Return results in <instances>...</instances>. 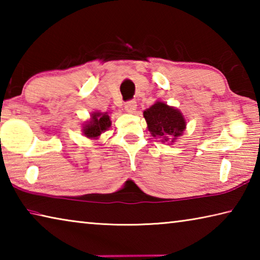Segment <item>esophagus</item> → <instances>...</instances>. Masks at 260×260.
I'll list each match as a JSON object with an SVG mask.
<instances>
[{
    "mask_svg": "<svg viewBox=\"0 0 260 260\" xmlns=\"http://www.w3.org/2000/svg\"><path fill=\"white\" fill-rule=\"evenodd\" d=\"M125 110L129 113L135 112V110H136V102H135V101H128V102H126Z\"/></svg>",
    "mask_w": 260,
    "mask_h": 260,
    "instance_id": "1",
    "label": "esophagus"
}]
</instances>
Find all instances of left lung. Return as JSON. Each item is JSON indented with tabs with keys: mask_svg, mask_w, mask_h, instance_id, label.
I'll return each instance as SVG.
<instances>
[{
	"mask_svg": "<svg viewBox=\"0 0 260 260\" xmlns=\"http://www.w3.org/2000/svg\"><path fill=\"white\" fill-rule=\"evenodd\" d=\"M143 116L150 133L162 141L173 142L186 128V121L180 111L162 102H156L143 112Z\"/></svg>",
	"mask_w": 260,
	"mask_h": 260,
	"instance_id": "left-lung-1",
	"label": "left lung"
}]
</instances>
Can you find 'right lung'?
<instances>
[{"label": "right lung", "mask_w": 260, "mask_h": 260, "mask_svg": "<svg viewBox=\"0 0 260 260\" xmlns=\"http://www.w3.org/2000/svg\"><path fill=\"white\" fill-rule=\"evenodd\" d=\"M110 126H111V121H110V117L107 113L95 112L91 114V120L83 127V134L90 139L98 138Z\"/></svg>", "instance_id": "add662e5"}]
</instances>
